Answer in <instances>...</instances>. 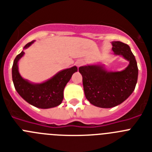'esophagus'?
<instances>
[{
  "label": "esophagus",
  "instance_id": "34e87169",
  "mask_svg": "<svg viewBox=\"0 0 152 152\" xmlns=\"http://www.w3.org/2000/svg\"><path fill=\"white\" fill-rule=\"evenodd\" d=\"M83 63H84V61H83L81 59H80V60H77V61L75 62V64L77 65V67H80L82 65Z\"/></svg>",
  "mask_w": 152,
  "mask_h": 152
}]
</instances>
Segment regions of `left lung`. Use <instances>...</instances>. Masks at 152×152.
I'll return each instance as SVG.
<instances>
[{
  "label": "left lung",
  "mask_w": 152,
  "mask_h": 152,
  "mask_svg": "<svg viewBox=\"0 0 152 152\" xmlns=\"http://www.w3.org/2000/svg\"><path fill=\"white\" fill-rule=\"evenodd\" d=\"M113 51L129 61L122 72H107L101 65H88L79 68L87 100L101 108L116 107L127 99L135 90L138 80V66L135 58L127 44L113 42Z\"/></svg>",
  "instance_id": "left-lung-1"
}]
</instances>
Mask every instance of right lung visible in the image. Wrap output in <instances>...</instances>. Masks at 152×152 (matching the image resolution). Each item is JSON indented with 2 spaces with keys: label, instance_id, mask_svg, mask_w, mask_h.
Listing matches in <instances>:
<instances>
[{
  "label": "right lung",
  "instance_id": "1",
  "mask_svg": "<svg viewBox=\"0 0 152 152\" xmlns=\"http://www.w3.org/2000/svg\"><path fill=\"white\" fill-rule=\"evenodd\" d=\"M33 42L26 44L24 49H27ZM24 53L25 52L22 51L21 53L17 55L12 67V78L16 91L29 104L38 108L48 109L60 105L64 96V87L72 75L77 72V67L74 66L61 71L44 83L32 84L23 78L19 73L18 61Z\"/></svg>",
  "mask_w": 152,
  "mask_h": 152
}]
</instances>
